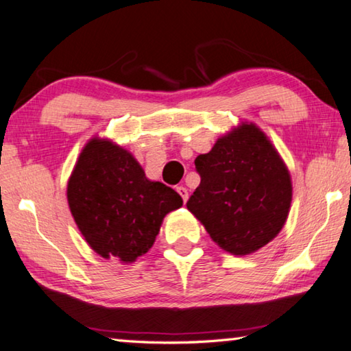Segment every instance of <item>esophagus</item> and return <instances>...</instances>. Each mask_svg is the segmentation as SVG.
<instances>
[{"label": "esophagus", "mask_w": 351, "mask_h": 351, "mask_svg": "<svg viewBox=\"0 0 351 351\" xmlns=\"http://www.w3.org/2000/svg\"><path fill=\"white\" fill-rule=\"evenodd\" d=\"M176 192L181 195L182 201H184V203H186V201L189 199V192H187V189L184 187V186H180V187H176Z\"/></svg>", "instance_id": "1"}]
</instances>
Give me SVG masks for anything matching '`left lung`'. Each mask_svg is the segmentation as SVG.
<instances>
[{
  "mask_svg": "<svg viewBox=\"0 0 351 351\" xmlns=\"http://www.w3.org/2000/svg\"><path fill=\"white\" fill-rule=\"evenodd\" d=\"M199 186L187 201L217 245L247 255L276 239L288 218L289 171L266 134L243 122L195 159Z\"/></svg>",
  "mask_w": 351,
  "mask_h": 351,
  "instance_id": "left-lung-1",
  "label": "left lung"
}]
</instances>
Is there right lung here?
Segmentation results:
<instances>
[{
	"instance_id": "add662e5",
	"label": "right lung",
	"mask_w": 351,
	"mask_h": 351,
	"mask_svg": "<svg viewBox=\"0 0 351 351\" xmlns=\"http://www.w3.org/2000/svg\"><path fill=\"white\" fill-rule=\"evenodd\" d=\"M66 195L93 251L122 263L150 251L164 217L182 206L173 189L148 180L132 153L100 138L83 147Z\"/></svg>"
}]
</instances>
